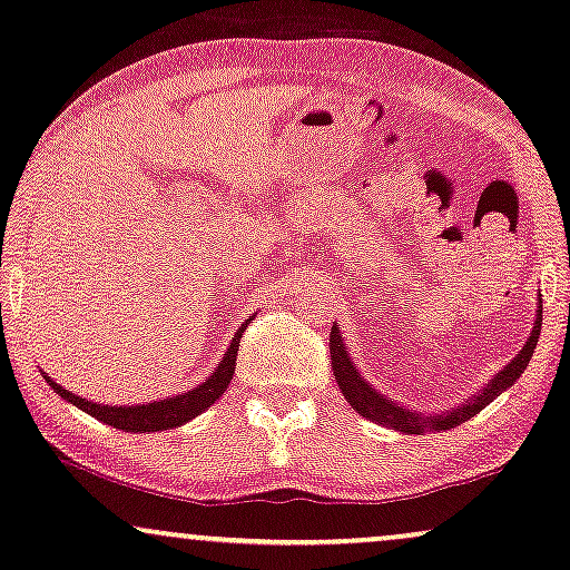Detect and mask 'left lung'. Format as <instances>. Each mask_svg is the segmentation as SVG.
Listing matches in <instances>:
<instances>
[{"mask_svg":"<svg viewBox=\"0 0 570 570\" xmlns=\"http://www.w3.org/2000/svg\"><path fill=\"white\" fill-rule=\"evenodd\" d=\"M539 331H542V313H539L534 331H531L529 342L523 344L521 355L513 357V363H510L505 371L497 373V376L484 386V392H479L476 397H473L471 402H465L463 407L450 410L446 415H434V417L417 415V413H410V410H405V407H400L397 402L381 397L376 389L368 386V381L360 379V373L355 365H352L347 347H344L336 326L331 328V338H328L331 368H334L338 389H342V394L347 397V402L355 413H360L363 417H371V421H379L381 426H386V429L402 431V434H429V431H444V429L460 426V423H465L468 417L481 413V410H484L494 397H500L508 386H513V381L521 376V373L525 371V365H529L531 355H534L537 342H539Z\"/></svg>","mask_w":570,"mask_h":570,"instance_id":"obj_1","label":"left lung"}]
</instances>
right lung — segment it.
Returning <instances> with one entry per match:
<instances>
[{
	"label": "right lung",
	"mask_w": 570,
	"mask_h": 570,
	"mask_svg": "<svg viewBox=\"0 0 570 570\" xmlns=\"http://www.w3.org/2000/svg\"><path fill=\"white\" fill-rule=\"evenodd\" d=\"M249 321L242 323V328L234 334L232 347H228L226 357L220 360L218 371H215L213 376H207L205 381H202L199 386H194L191 392L178 394V397H168V400H160V402H147V405H128V407L126 405L124 407L97 405V402L78 397V394L68 392V389H62L60 384H55V381L49 376H45V379H47V384L52 386L62 400L73 402L76 407L86 410V413L94 415L97 421H102L112 429L139 431V434H144V431H165V429H173V426H181V423L191 421L194 415H199L202 410L210 407L213 402L218 400L223 392H226L228 384H232L234 368H236V352H239L242 334H244V328L249 326Z\"/></svg>",
	"instance_id": "add662e5"
}]
</instances>
